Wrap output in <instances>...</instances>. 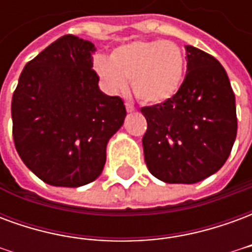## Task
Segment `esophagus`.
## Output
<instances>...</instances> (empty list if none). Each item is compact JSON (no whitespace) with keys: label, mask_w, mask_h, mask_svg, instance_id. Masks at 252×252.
I'll return each instance as SVG.
<instances>
[{"label":"esophagus","mask_w":252,"mask_h":252,"mask_svg":"<svg viewBox=\"0 0 252 252\" xmlns=\"http://www.w3.org/2000/svg\"><path fill=\"white\" fill-rule=\"evenodd\" d=\"M126 109L128 113H132V112H135V110H136V108H135L132 104H126Z\"/></svg>","instance_id":"obj_1"}]
</instances>
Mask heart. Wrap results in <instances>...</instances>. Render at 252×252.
<instances>
[{"label": "heart", "mask_w": 252, "mask_h": 252, "mask_svg": "<svg viewBox=\"0 0 252 252\" xmlns=\"http://www.w3.org/2000/svg\"><path fill=\"white\" fill-rule=\"evenodd\" d=\"M93 66L108 93L126 92V81H131L139 101L158 105L178 93L185 74V57L173 41L136 40L116 47L109 59L97 57Z\"/></svg>", "instance_id": "heart-1"}]
</instances>
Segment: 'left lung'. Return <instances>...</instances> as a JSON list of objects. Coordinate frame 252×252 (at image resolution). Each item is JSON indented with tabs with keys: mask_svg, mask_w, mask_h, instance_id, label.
<instances>
[{
	"mask_svg": "<svg viewBox=\"0 0 252 252\" xmlns=\"http://www.w3.org/2000/svg\"><path fill=\"white\" fill-rule=\"evenodd\" d=\"M188 68L178 93L143 108L150 173L167 184H195L221 169L236 139L235 94L216 58L185 46Z\"/></svg>",
	"mask_w": 252,
	"mask_h": 252,
	"instance_id": "8db88e82",
	"label": "left lung"
}]
</instances>
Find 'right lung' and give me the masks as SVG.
Returning a JSON list of instances; mask_svg holds the SVG:
<instances>
[{"instance_id":"right-lung-1","label":"right lung","mask_w":252,"mask_h":252,"mask_svg":"<svg viewBox=\"0 0 252 252\" xmlns=\"http://www.w3.org/2000/svg\"><path fill=\"white\" fill-rule=\"evenodd\" d=\"M92 41L66 35L25 64L12 98L13 140L25 166L52 186L97 180L106 146L126 116L99 90Z\"/></svg>"}]
</instances>
